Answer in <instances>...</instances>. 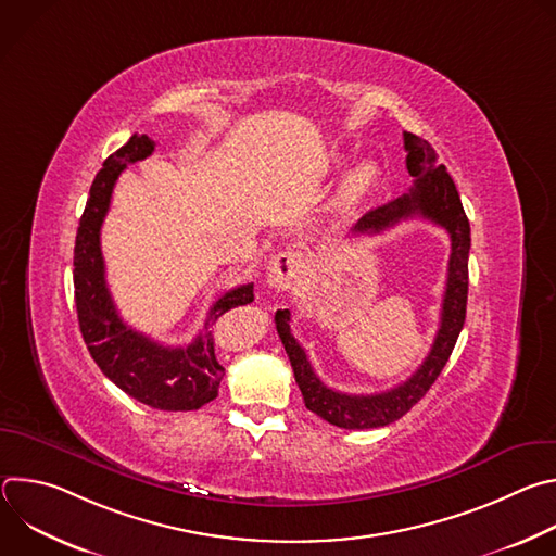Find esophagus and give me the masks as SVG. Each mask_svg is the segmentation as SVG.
I'll use <instances>...</instances> for the list:
<instances>
[{"instance_id":"34e87169","label":"esophagus","mask_w":556,"mask_h":556,"mask_svg":"<svg viewBox=\"0 0 556 556\" xmlns=\"http://www.w3.org/2000/svg\"><path fill=\"white\" fill-rule=\"evenodd\" d=\"M303 273V257L296 251H281L277 253L266 268V279L268 286L275 290H288L292 288Z\"/></svg>"}]
</instances>
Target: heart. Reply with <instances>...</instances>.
Instances as JSON below:
<instances>
[{"label":"heart","instance_id":"1","mask_svg":"<svg viewBox=\"0 0 556 556\" xmlns=\"http://www.w3.org/2000/svg\"><path fill=\"white\" fill-rule=\"evenodd\" d=\"M374 180H376V169H374V165L361 163V165L350 174V178H348L345 195H348L350 200L363 195L365 191H369V187L374 185Z\"/></svg>","mask_w":556,"mask_h":556}]
</instances>
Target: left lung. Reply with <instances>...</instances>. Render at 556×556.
I'll return each mask as SVG.
<instances>
[{
  "mask_svg": "<svg viewBox=\"0 0 556 556\" xmlns=\"http://www.w3.org/2000/svg\"><path fill=\"white\" fill-rule=\"evenodd\" d=\"M405 151H407V172L414 178L409 193L395 198L369 213H365L354 232L374 235L391 228L409 217H425L442 226L451 237V257L446 290L442 299L440 328L431 345L429 356L416 369L412 378L403 384L387 389L382 393L356 395L341 393L321 382L314 374L305 350L296 343L290 332V309H277L275 324L279 339L290 358L294 380L301 389L305 407L324 418L326 422L341 429H378L401 420L420 399L429 387L438 380L444 369L457 337L466 319V296H468V251H470V224L464 213L459 193L453 178L446 174V167L438 163L435 149L405 131Z\"/></svg>",
  "mask_w": 556,
  "mask_h": 556,
  "instance_id": "8db88e82",
  "label": "left lung"
}]
</instances>
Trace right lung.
Returning a JSON list of instances; mask_svg holds the SVG:
<instances>
[{
    "instance_id": "add662e5",
    "label": "right lung",
    "mask_w": 556,
    "mask_h": 556,
    "mask_svg": "<svg viewBox=\"0 0 556 556\" xmlns=\"http://www.w3.org/2000/svg\"><path fill=\"white\" fill-rule=\"evenodd\" d=\"M153 149L155 142L149 136L134 134L97 174L76 230L74 301L84 341L101 371L116 387L153 409L193 412L215 399L224 376L211 326L228 309L251 303L255 294L253 283H247L219 296L208 312L204 330L187 348H165L123 324L105 281L101 226L121 172L144 161Z\"/></svg>"
}]
</instances>
